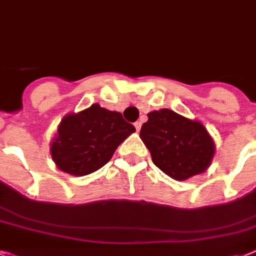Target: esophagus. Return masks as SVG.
Masks as SVG:
<instances>
[{"label": "esophagus", "mask_w": 256, "mask_h": 256, "mask_svg": "<svg viewBox=\"0 0 256 256\" xmlns=\"http://www.w3.org/2000/svg\"><path fill=\"white\" fill-rule=\"evenodd\" d=\"M134 126H135V128H136V132H139V130H140V128H142V122L136 121L134 124Z\"/></svg>", "instance_id": "34e87169"}]
</instances>
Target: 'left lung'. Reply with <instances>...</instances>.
Returning a JSON list of instances; mask_svg holds the SVG:
<instances>
[{
	"label": "left lung",
	"instance_id": "obj_1",
	"mask_svg": "<svg viewBox=\"0 0 256 256\" xmlns=\"http://www.w3.org/2000/svg\"><path fill=\"white\" fill-rule=\"evenodd\" d=\"M140 128V139L159 170L182 182L205 172L212 164L216 144L206 128L174 110H154Z\"/></svg>",
	"mask_w": 256,
	"mask_h": 256
}]
</instances>
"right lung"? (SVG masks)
I'll list each match as a JSON object with an SVG mask.
<instances>
[{"mask_svg": "<svg viewBox=\"0 0 256 256\" xmlns=\"http://www.w3.org/2000/svg\"><path fill=\"white\" fill-rule=\"evenodd\" d=\"M134 132L121 113L93 104L78 113L64 116L50 143V154L60 171L89 175L104 167Z\"/></svg>", "mask_w": 256, "mask_h": 256, "instance_id": "obj_1", "label": "right lung"}]
</instances>
